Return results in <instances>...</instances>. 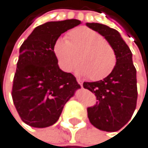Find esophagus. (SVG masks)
<instances>
[{"instance_id":"34e87169","label":"esophagus","mask_w":148,"mask_h":148,"mask_svg":"<svg viewBox=\"0 0 148 148\" xmlns=\"http://www.w3.org/2000/svg\"><path fill=\"white\" fill-rule=\"evenodd\" d=\"M77 82L81 85V86H82V80H80V79H77Z\"/></svg>"}]
</instances>
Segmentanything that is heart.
<instances>
[{
	"label": "heart",
	"instance_id": "1",
	"mask_svg": "<svg viewBox=\"0 0 148 148\" xmlns=\"http://www.w3.org/2000/svg\"><path fill=\"white\" fill-rule=\"evenodd\" d=\"M52 49L62 70L72 72L78 59L80 66L77 73L88 75L92 81H99L108 76L117 61L112 45L105 41L100 34L84 26L71 30L67 34V39H58Z\"/></svg>",
	"mask_w": 148,
	"mask_h": 148
}]
</instances>
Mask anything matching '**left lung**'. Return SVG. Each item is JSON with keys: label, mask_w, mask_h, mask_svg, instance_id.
Returning <instances> with one entry per match:
<instances>
[{"label": "left lung", "mask_w": 148, "mask_h": 148, "mask_svg": "<svg viewBox=\"0 0 148 148\" xmlns=\"http://www.w3.org/2000/svg\"><path fill=\"white\" fill-rule=\"evenodd\" d=\"M88 27L106 38L116 53V65L105 79L83 82V88L95 94L97 103L87 108L90 123L105 132H117L132 118L137 106L138 89L132 53L119 32L99 23Z\"/></svg>", "instance_id": "obj_1"}]
</instances>
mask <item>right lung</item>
Wrapping results in <instances>:
<instances>
[{"label": "right lung", "mask_w": 148, "mask_h": 148, "mask_svg": "<svg viewBox=\"0 0 148 148\" xmlns=\"http://www.w3.org/2000/svg\"><path fill=\"white\" fill-rule=\"evenodd\" d=\"M80 24L77 19L47 22L35 27L20 47L11 96L21 120L29 126L53 125L81 87L71 73L59 69L52 49L61 34Z\"/></svg>", "instance_id": "1"}]
</instances>
